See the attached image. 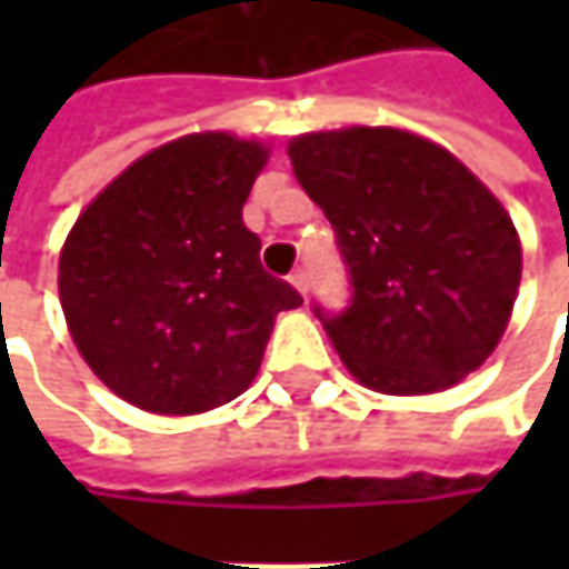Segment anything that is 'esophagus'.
Returning <instances> with one entry per match:
<instances>
[{"label":"esophagus","mask_w":569,"mask_h":569,"mask_svg":"<svg viewBox=\"0 0 569 569\" xmlns=\"http://www.w3.org/2000/svg\"><path fill=\"white\" fill-rule=\"evenodd\" d=\"M291 284H295L297 291H300L303 297L310 295V274L303 272V269H297V272L291 274Z\"/></svg>","instance_id":"34e87169"}]
</instances>
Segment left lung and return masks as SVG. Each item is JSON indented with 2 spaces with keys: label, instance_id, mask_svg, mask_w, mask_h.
Segmentation results:
<instances>
[{
  "label": "left lung",
  "instance_id": "1",
  "mask_svg": "<svg viewBox=\"0 0 569 569\" xmlns=\"http://www.w3.org/2000/svg\"><path fill=\"white\" fill-rule=\"evenodd\" d=\"M288 154L351 274L341 313L313 307L345 367L377 392L425 396L488 361L522 274L491 189L447 148L389 126L307 132Z\"/></svg>",
  "mask_w": 569,
  "mask_h": 569
}]
</instances>
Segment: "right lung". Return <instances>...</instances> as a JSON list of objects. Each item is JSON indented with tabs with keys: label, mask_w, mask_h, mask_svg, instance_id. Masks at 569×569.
<instances>
[{
	"label": "right lung",
	"mask_w": 569,
	"mask_h": 569,
	"mask_svg": "<svg viewBox=\"0 0 569 569\" xmlns=\"http://www.w3.org/2000/svg\"><path fill=\"white\" fill-rule=\"evenodd\" d=\"M269 148L196 132L148 151L81 211L59 300L88 367L154 415H199L256 377L274 317L303 297L259 262L243 202Z\"/></svg>",
	"instance_id": "1"
}]
</instances>
